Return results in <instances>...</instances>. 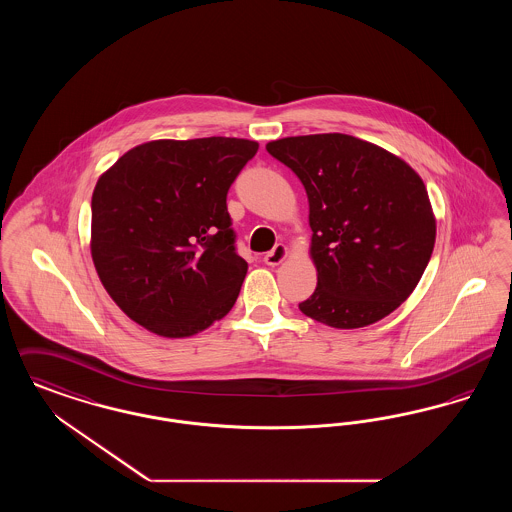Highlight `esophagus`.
Wrapping results in <instances>:
<instances>
[{"label": "esophagus", "mask_w": 512, "mask_h": 512, "mask_svg": "<svg viewBox=\"0 0 512 512\" xmlns=\"http://www.w3.org/2000/svg\"><path fill=\"white\" fill-rule=\"evenodd\" d=\"M286 257H288V247L282 244L274 245V249L268 251L267 255H265V263H267L268 267H276V265H280Z\"/></svg>", "instance_id": "esophagus-1"}]
</instances>
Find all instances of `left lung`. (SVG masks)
<instances>
[{"label":"left lung","mask_w":512,"mask_h":512,"mask_svg":"<svg viewBox=\"0 0 512 512\" xmlns=\"http://www.w3.org/2000/svg\"><path fill=\"white\" fill-rule=\"evenodd\" d=\"M309 199L317 290L303 315L351 330L393 313L420 282L436 244L422 178L397 155L347 134L268 142Z\"/></svg>","instance_id":"8db88e82"}]
</instances>
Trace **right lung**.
Masks as SVG:
<instances>
[{"mask_svg":"<svg viewBox=\"0 0 512 512\" xmlns=\"http://www.w3.org/2000/svg\"><path fill=\"white\" fill-rule=\"evenodd\" d=\"M259 144L242 138L153 140L99 176L92 259L103 288L163 338H188L234 307L247 274L226 194Z\"/></svg>","mask_w":512,"mask_h":512,"instance_id":"add662e5","label":"right lung"}]
</instances>
